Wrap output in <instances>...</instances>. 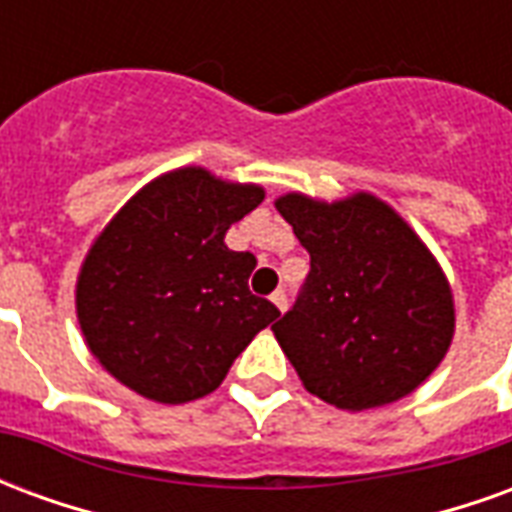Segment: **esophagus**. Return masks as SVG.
Returning <instances> with one entry per match:
<instances>
[{
    "instance_id": "obj_1",
    "label": "esophagus",
    "mask_w": 512,
    "mask_h": 512,
    "mask_svg": "<svg viewBox=\"0 0 512 512\" xmlns=\"http://www.w3.org/2000/svg\"><path fill=\"white\" fill-rule=\"evenodd\" d=\"M271 301L277 304L279 312L288 310V293H285V290H274V293H271Z\"/></svg>"
}]
</instances>
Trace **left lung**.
<instances>
[{
  "label": "left lung",
  "mask_w": 512,
  "mask_h": 512,
  "mask_svg": "<svg viewBox=\"0 0 512 512\" xmlns=\"http://www.w3.org/2000/svg\"><path fill=\"white\" fill-rule=\"evenodd\" d=\"M277 211L310 252V274L274 337L307 392L345 411L395 403L439 367L455 332L450 282L386 202L359 191Z\"/></svg>",
  "instance_id": "obj_1"
}]
</instances>
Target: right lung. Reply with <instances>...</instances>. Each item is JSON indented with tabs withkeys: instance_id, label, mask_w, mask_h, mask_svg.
<instances>
[{
	"instance_id": "obj_1",
	"label": "right lung",
	"mask_w": 512,
	"mask_h": 512,
	"mask_svg": "<svg viewBox=\"0 0 512 512\" xmlns=\"http://www.w3.org/2000/svg\"><path fill=\"white\" fill-rule=\"evenodd\" d=\"M266 191L183 167L150 180L87 252L76 315L106 373L156 403L222 384L235 356L279 310L249 290L257 260L224 244Z\"/></svg>"
}]
</instances>
